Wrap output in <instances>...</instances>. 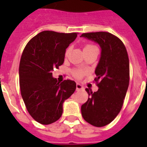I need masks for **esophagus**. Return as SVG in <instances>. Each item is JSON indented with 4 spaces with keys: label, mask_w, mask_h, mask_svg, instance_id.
<instances>
[{
    "label": "esophagus",
    "mask_w": 147,
    "mask_h": 147,
    "mask_svg": "<svg viewBox=\"0 0 147 147\" xmlns=\"http://www.w3.org/2000/svg\"><path fill=\"white\" fill-rule=\"evenodd\" d=\"M83 89H84V88H83L82 85H80L79 83H77V84H76V90H77V91H80V90Z\"/></svg>",
    "instance_id": "34e87169"
}]
</instances>
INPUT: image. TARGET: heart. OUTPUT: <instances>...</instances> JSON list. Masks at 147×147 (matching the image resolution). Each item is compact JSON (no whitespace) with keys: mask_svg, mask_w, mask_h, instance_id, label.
Segmentation results:
<instances>
[{"mask_svg":"<svg viewBox=\"0 0 147 147\" xmlns=\"http://www.w3.org/2000/svg\"><path fill=\"white\" fill-rule=\"evenodd\" d=\"M95 46L93 44H87L85 45V47H84V51H86V50H89L91 49H93V48H95ZM71 52V47H68L65 50V56H68L69 55V53ZM86 70L85 69H75L72 70L71 71V73L73 75L74 77H76V78H82L83 76H85V74H86Z\"/></svg>","mask_w":147,"mask_h":147,"instance_id":"1","label":"heart"}]
</instances>
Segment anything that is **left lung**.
Wrapping results in <instances>:
<instances>
[{
  "instance_id": "8db88e82",
  "label": "left lung",
  "mask_w": 147,
  "mask_h": 147,
  "mask_svg": "<svg viewBox=\"0 0 147 147\" xmlns=\"http://www.w3.org/2000/svg\"><path fill=\"white\" fill-rule=\"evenodd\" d=\"M81 36L98 42L101 48L94 81L98 90L86 88L88 99L82 105V115L94 127H104L121 111L130 82L129 58L123 42L108 32L82 33Z\"/></svg>"
}]
</instances>
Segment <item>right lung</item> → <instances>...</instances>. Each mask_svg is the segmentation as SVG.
Masks as SVG:
<instances>
[{"mask_svg": "<svg viewBox=\"0 0 147 147\" xmlns=\"http://www.w3.org/2000/svg\"><path fill=\"white\" fill-rule=\"evenodd\" d=\"M78 33L46 30L32 38L20 62V88L27 111L41 124H50L61 117L62 104L76 91L72 80L59 82L51 71L64 62L67 47Z\"/></svg>", "mask_w": 147, "mask_h": 147, "instance_id": "right-lung-1", "label": "right lung"}]
</instances>
